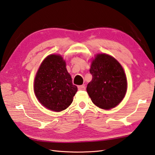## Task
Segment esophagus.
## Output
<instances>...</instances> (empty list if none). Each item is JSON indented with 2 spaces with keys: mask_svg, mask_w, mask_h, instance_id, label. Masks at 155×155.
<instances>
[{
  "mask_svg": "<svg viewBox=\"0 0 155 155\" xmlns=\"http://www.w3.org/2000/svg\"><path fill=\"white\" fill-rule=\"evenodd\" d=\"M78 89L79 91H84L85 90L84 85H80V86H78Z\"/></svg>",
  "mask_w": 155,
  "mask_h": 155,
  "instance_id": "34e87169",
  "label": "esophagus"
}]
</instances>
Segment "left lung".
Instances as JSON below:
<instances>
[{
  "label": "left lung",
  "instance_id": "8db88e82",
  "mask_svg": "<svg viewBox=\"0 0 155 155\" xmlns=\"http://www.w3.org/2000/svg\"><path fill=\"white\" fill-rule=\"evenodd\" d=\"M93 79L87 91L93 103L103 109H110L119 104L126 94L127 77L116 59L106 54H98L90 69Z\"/></svg>",
  "mask_w": 155,
  "mask_h": 155
}]
</instances>
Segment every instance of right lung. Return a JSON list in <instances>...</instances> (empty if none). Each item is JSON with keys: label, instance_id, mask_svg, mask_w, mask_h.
Listing matches in <instances>:
<instances>
[{"label": "right lung", "instance_id": "obj_1", "mask_svg": "<svg viewBox=\"0 0 155 155\" xmlns=\"http://www.w3.org/2000/svg\"><path fill=\"white\" fill-rule=\"evenodd\" d=\"M34 90L39 102L51 110L68 108L77 92L60 55L51 54L42 62L35 77Z\"/></svg>", "mask_w": 155, "mask_h": 155}]
</instances>
